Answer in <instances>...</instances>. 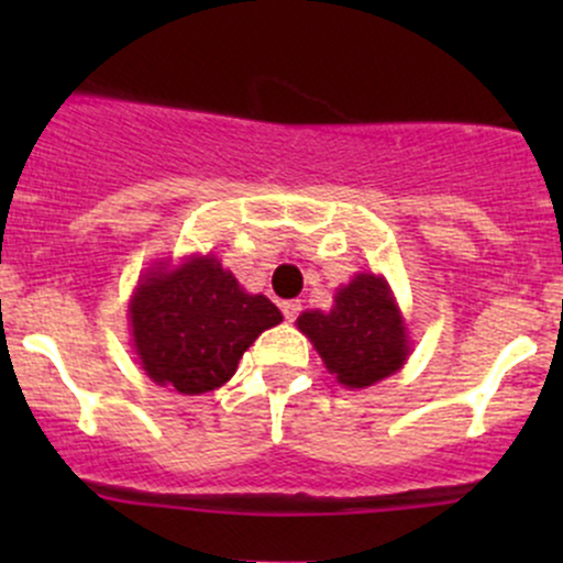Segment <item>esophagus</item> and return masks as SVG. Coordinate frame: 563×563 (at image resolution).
I'll list each match as a JSON object with an SVG mask.
<instances>
[{
  "label": "esophagus",
  "mask_w": 563,
  "mask_h": 563,
  "mask_svg": "<svg viewBox=\"0 0 563 563\" xmlns=\"http://www.w3.org/2000/svg\"><path fill=\"white\" fill-rule=\"evenodd\" d=\"M280 309H283V314H286V320H288V322H294V320L299 318V314H301V301H299V299L283 301V303H280Z\"/></svg>",
  "instance_id": "obj_1"
}]
</instances>
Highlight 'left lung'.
<instances>
[{
    "label": "left lung",
    "instance_id": "left-lung-1",
    "mask_svg": "<svg viewBox=\"0 0 563 563\" xmlns=\"http://www.w3.org/2000/svg\"><path fill=\"white\" fill-rule=\"evenodd\" d=\"M296 322L339 384L352 389L391 376L407 360L402 318L378 275H357L335 294L331 312L314 309Z\"/></svg>",
    "mask_w": 563,
    "mask_h": 563
}]
</instances>
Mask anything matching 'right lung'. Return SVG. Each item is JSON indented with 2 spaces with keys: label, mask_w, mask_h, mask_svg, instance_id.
I'll use <instances>...</instances> for the list:
<instances>
[{
  "label": "right lung",
  "mask_w": 563,
  "mask_h": 563,
  "mask_svg": "<svg viewBox=\"0 0 563 563\" xmlns=\"http://www.w3.org/2000/svg\"><path fill=\"white\" fill-rule=\"evenodd\" d=\"M129 314L147 376L183 394L230 380L256 335L283 320L267 296L245 294L211 256L142 277Z\"/></svg>",
  "instance_id": "right-lung-1"
}]
</instances>
